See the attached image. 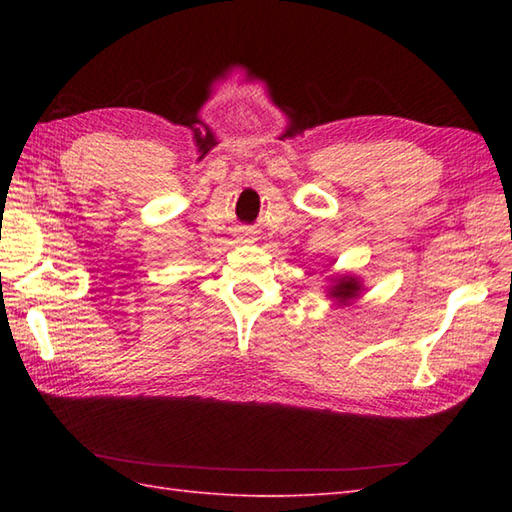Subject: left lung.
<instances>
[{
	"instance_id": "obj_1",
	"label": "left lung",
	"mask_w": 512,
	"mask_h": 512,
	"mask_svg": "<svg viewBox=\"0 0 512 512\" xmlns=\"http://www.w3.org/2000/svg\"><path fill=\"white\" fill-rule=\"evenodd\" d=\"M361 295V281L354 275H336L332 277V288L328 290V297L336 299L341 306H347Z\"/></svg>"
}]
</instances>
